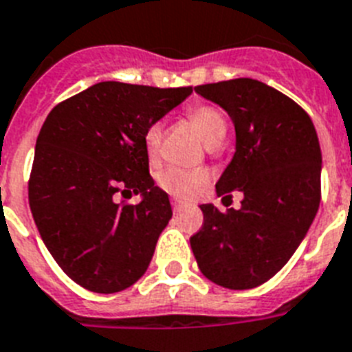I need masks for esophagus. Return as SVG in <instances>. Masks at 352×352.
I'll list each match as a JSON object with an SVG mask.
<instances>
[{"label":"esophagus","instance_id":"esophagus-1","mask_svg":"<svg viewBox=\"0 0 352 352\" xmlns=\"http://www.w3.org/2000/svg\"><path fill=\"white\" fill-rule=\"evenodd\" d=\"M171 204H173V211H175V213H179L181 210H184V206H186L184 202H181V201H173Z\"/></svg>","mask_w":352,"mask_h":352}]
</instances>
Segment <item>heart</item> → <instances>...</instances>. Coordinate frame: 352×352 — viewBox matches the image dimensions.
<instances>
[{
    "mask_svg": "<svg viewBox=\"0 0 352 352\" xmlns=\"http://www.w3.org/2000/svg\"><path fill=\"white\" fill-rule=\"evenodd\" d=\"M186 116L197 126L206 144L215 146L224 141L228 122L219 108L211 104H195L186 110ZM164 126L162 122H153L144 131V150L150 161H155L161 151ZM206 181V173L202 170H184V168H168L159 175V186L177 199H188L195 193Z\"/></svg>",
    "mask_w": 352,
    "mask_h": 352,
    "instance_id": "obj_1",
    "label": "heart"
}]
</instances>
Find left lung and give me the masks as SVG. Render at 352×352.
Instances as JSON below:
<instances>
[{
	"instance_id": "obj_1",
	"label": "left lung",
	"mask_w": 352,
	"mask_h": 352,
	"mask_svg": "<svg viewBox=\"0 0 352 352\" xmlns=\"http://www.w3.org/2000/svg\"><path fill=\"white\" fill-rule=\"evenodd\" d=\"M235 124V155L217 195L242 191L241 210L202 204V228L190 239L199 270L228 289H253L275 276L304 241L320 206L322 151L304 108L256 79L195 87ZM224 197V199H226Z\"/></svg>"
}]
</instances>
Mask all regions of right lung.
<instances>
[{"instance_id":"right-lung-1","label":"right lung","mask_w":352,"mask_h":352,"mask_svg":"<svg viewBox=\"0 0 352 352\" xmlns=\"http://www.w3.org/2000/svg\"><path fill=\"white\" fill-rule=\"evenodd\" d=\"M191 90L102 81L43 122L28 204L50 255L85 289L119 293L146 273L171 206L150 175L144 131ZM119 192L143 201L117 203Z\"/></svg>"}]
</instances>
